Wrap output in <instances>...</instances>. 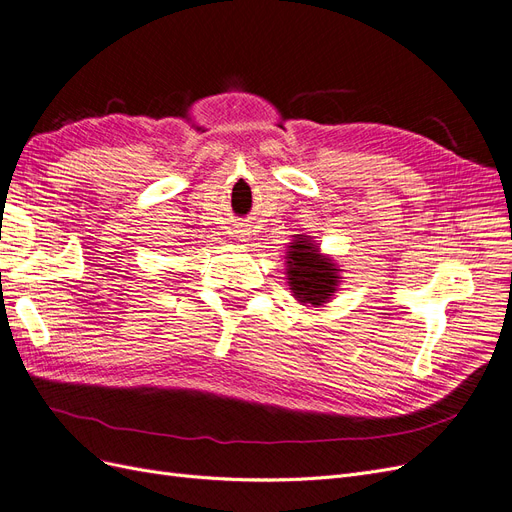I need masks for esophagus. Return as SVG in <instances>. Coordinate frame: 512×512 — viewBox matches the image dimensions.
Returning a JSON list of instances; mask_svg holds the SVG:
<instances>
[{
    "label": "esophagus",
    "mask_w": 512,
    "mask_h": 512,
    "mask_svg": "<svg viewBox=\"0 0 512 512\" xmlns=\"http://www.w3.org/2000/svg\"><path fill=\"white\" fill-rule=\"evenodd\" d=\"M238 234H240V236H238V238H242V240H244V238H246V236H249V234H246V232H244V229H240V232H238Z\"/></svg>",
    "instance_id": "obj_1"
}]
</instances>
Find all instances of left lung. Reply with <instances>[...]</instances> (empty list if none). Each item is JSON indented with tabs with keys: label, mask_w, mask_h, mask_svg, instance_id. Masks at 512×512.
<instances>
[{
	"label": "left lung",
	"mask_w": 512,
	"mask_h": 512,
	"mask_svg": "<svg viewBox=\"0 0 512 512\" xmlns=\"http://www.w3.org/2000/svg\"><path fill=\"white\" fill-rule=\"evenodd\" d=\"M291 244L293 246L287 257L291 291L302 304L321 306L336 291L338 270L332 261L319 255L310 238L293 240Z\"/></svg>",
	"instance_id": "obj_1"
}]
</instances>
